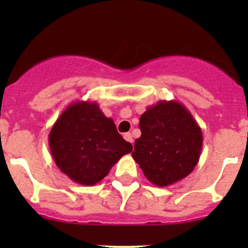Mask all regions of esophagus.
I'll use <instances>...</instances> for the list:
<instances>
[{
  "mask_svg": "<svg viewBox=\"0 0 248 248\" xmlns=\"http://www.w3.org/2000/svg\"><path fill=\"white\" fill-rule=\"evenodd\" d=\"M124 138L126 139L127 141H129V142H132V144H133V137H132L131 133H124Z\"/></svg>",
  "mask_w": 248,
  "mask_h": 248,
  "instance_id": "obj_1",
  "label": "esophagus"
}]
</instances>
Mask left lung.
<instances>
[{"instance_id":"8db88e82","label":"left lung","mask_w":248,"mask_h":248,"mask_svg":"<svg viewBox=\"0 0 248 248\" xmlns=\"http://www.w3.org/2000/svg\"><path fill=\"white\" fill-rule=\"evenodd\" d=\"M134 161L150 182L166 187L185 179L199 162L202 133L184 104L159 101L140 116Z\"/></svg>"}]
</instances>
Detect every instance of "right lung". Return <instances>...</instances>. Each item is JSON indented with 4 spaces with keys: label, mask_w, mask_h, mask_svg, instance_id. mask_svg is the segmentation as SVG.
<instances>
[{
    "label": "right lung",
    "mask_w": 248,
    "mask_h": 248,
    "mask_svg": "<svg viewBox=\"0 0 248 248\" xmlns=\"http://www.w3.org/2000/svg\"><path fill=\"white\" fill-rule=\"evenodd\" d=\"M52 158L71 180L93 186L109 174L124 155L133 150L97 102H73L49 133Z\"/></svg>",
    "instance_id": "right-lung-1"
}]
</instances>
